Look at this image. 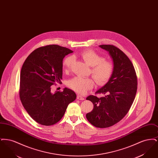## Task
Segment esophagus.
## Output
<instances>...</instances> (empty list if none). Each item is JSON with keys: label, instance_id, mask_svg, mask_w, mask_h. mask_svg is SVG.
<instances>
[{"label": "esophagus", "instance_id": "1", "mask_svg": "<svg viewBox=\"0 0 158 158\" xmlns=\"http://www.w3.org/2000/svg\"><path fill=\"white\" fill-rule=\"evenodd\" d=\"M77 99H79V100H84L85 99V98L84 97H83L82 96H81V95H77Z\"/></svg>", "mask_w": 158, "mask_h": 158}]
</instances>
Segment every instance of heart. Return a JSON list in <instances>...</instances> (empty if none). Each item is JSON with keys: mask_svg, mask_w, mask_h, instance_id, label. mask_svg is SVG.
Wrapping results in <instances>:
<instances>
[{"mask_svg": "<svg viewBox=\"0 0 158 158\" xmlns=\"http://www.w3.org/2000/svg\"><path fill=\"white\" fill-rule=\"evenodd\" d=\"M80 57L88 66L91 67V74L99 85H104L107 82L113 74V63L110 60H105L99 54L92 50L83 51L79 54ZM73 59L66 57L63 63L64 71H69L72 67ZM68 86L76 92L84 94L94 88L95 82L90 78H83L76 76L69 81Z\"/></svg>", "mask_w": 158, "mask_h": 158, "instance_id": "b5f03b06", "label": "heart"}]
</instances>
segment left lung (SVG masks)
<instances>
[{
    "label": "left lung",
    "instance_id": "left-lung-1",
    "mask_svg": "<svg viewBox=\"0 0 158 158\" xmlns=\"http://www.w3.org/2000/svg\"><path fill=\"white\" fill-rule=\"evenodd\" d=\"M99 47L113 59L114 70L108 82L96 92L104 96L86 98L93 103L94 108L86 117L95 127L106 128L118 123L127 114L135 98L137 79L131 61L121 50L113 45Z\"/></svg>",
    "mask_w": 158,
    "mask_h": 158
}]
</instances>
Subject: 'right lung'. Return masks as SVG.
I'll list each match as a JSON object with an SVG mask.
<instances>
[{
  "label": "right lung",
  "mask_w": 158,
  "mask_h": 158,
  "mask_svg": "<svg viewBox=\"0 0 158 158\" xmlns=\"http://www.w3.org/2000/svg\"><path fill=\"white\" fill-rule=\"evenodd\" d=\"M73 51L58 45L41 47L33 51L23 64L19 97L23 105L37 123L52 126L61 119L68 105L74 101V91L65 88L52 93L51 86L61 83L63 60Z\"/></svg>",
  "instance_id": "obj_1"
}]
</instances>
